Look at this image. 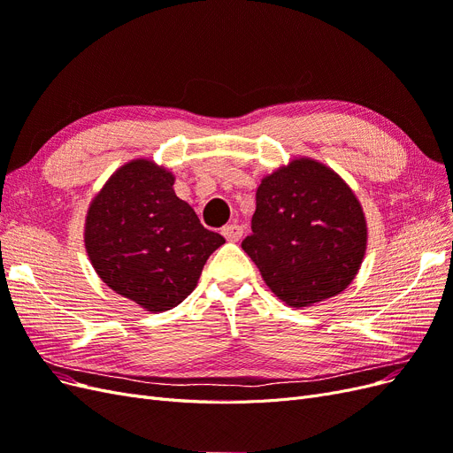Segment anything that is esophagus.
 Returning <instances> with one entry per match:
<instances>
[{
	"label": "esophagus",
	"mask_w": 453,
	"mask_h": 453,
	"mask_svg": "<svg viewBox=\"0 0 453 453\" xmlns=\"http://www.w3.org/2000/svg\"><path fill=\"white\" fill-rule=\"evenodd\" d=\"M221 234L228 240V242H240L243 236V228L240 225H226L221 228Z\"/></svg>",
	"instance_id": "1"
}]
</instances>
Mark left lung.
<instances>
[{
	"label": "left lung",
	"mask_w": 453,
	"mask_h": 453,
	"mask_svg": "<svg viewBox=\"0 0 453 453\" xmlns=\"http://www.w3.org/2000/svg\"><path fill=\"white\" fill-rule=\"evenodd\" d=\"M242 250L287 306L321 303L344 291L363 263L361 203L331 168L293 160L260 181Z\"/></svg>",
	"instance_id": "8db88e82"
}]
</instances>
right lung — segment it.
<instances>
[{"instance_id": "obj_1", "label": "right lung", "mask_w": 453, "mask_h": 453, "mask_svg": "<svg viewBox=\"0 0 453 453\" xmlns=\"http://www.w3.org/2000/svg\"><path fill=\"white\" fill-rule=\"evenodd\" d=\"M223 243L175 196L173 175L150 160L117 170L87 213L85 245L94 270L147 311L181 304Z\"/></svg>"}]
</instances>
